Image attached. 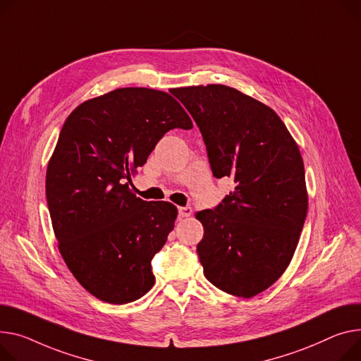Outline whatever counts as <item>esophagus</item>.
I'll list each match as a JSON object with an SVG mask.
<instances>
[{"label":"esophagus","mask_w":361,"mask_h":361,"mask_svg":"<svg viewBox=\"0 0 361 361\" xmlns=\"http://www.w3.org/2000/svg\"><path fill=\"white\" fill-rule=\"evenodd\" d=\"M191 207L190 206H184V207H180L178 209V214H180V218H188V216H191Z\"/></svg>","instance_id":"1"}]
</instances>
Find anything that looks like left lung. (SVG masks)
<instances>
[{"mask_svg":"<svg viewBox=\"0 0 361 361\" xmlns=\"http://www.w3.org/2000/svg\"><path fill=\"white\" fill-rule=\"evenodd\" d=\"M203 135L212 173L235 188L214 210L197 254L206 279L225 293L254 298L289 267L307 213L299 147L277 113L221 84L174 88Z\"/></svg>","mask_w":361,"mask_h":361,"instance_id":"left-lung-1","label":"left lung"}]
</instances>
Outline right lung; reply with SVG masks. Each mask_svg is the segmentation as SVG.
I'll return each instance as SVG.
<instances>
[{"label": "right lung", "mask_w": 361, "mask_h": 361, "mask_svg": "<svg viewBox=\"0 0 361 361\" xmlns=\"http://www.w3.org/2000/svg\"><path fill=\"white\" fill-rule=\"evenodd\" d=\"M176 128H193L181 104L143 87L90 99L62 126L46 170L52 228L69 271L103 302H133L155 283L151 261L178 210L136 197L130 176Z\"/></svg>", "instance_id": "1"}]
</instances>
